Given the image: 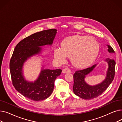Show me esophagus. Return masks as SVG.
Returning <instances> with one entry per match:
<instances>
[{"mask_svg": "<svg viewBox=\"0 0 122 122\" xmlns=\"http://www.w3.org/2000/svg\"><path fill=\"white\" fill-rule=\"evenodd\" d=\"M62 73L64 74L71 73V70H70L69 68H65L62 70Z\"/></svg>", "mask_w": 122, "mask_h": 122, "instance_id": "34e87169", "label": "esophagus"}]
</instances>
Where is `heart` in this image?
I'll return each mask as SVG.
<instances>
[{"label": "heart", "instance_id": "1", "mask_svg": "<svg viewBox=\"0 0 122 122\" xmlns=\"http://www.w3.org/2000/svg\"><path fill=\"white\" fill-rule=\"evenodd\" d=\"M99 51V44L94 38L76 35L64 38L61 43V48L54 49L53 56L55 61L61 64L65 63L67 57H70L74 66L83 68L94 62Z\"/></svg>", "mask_w": 122, "mask_h": 122}]
</instances>
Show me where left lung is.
Instances as JSON below:
<instances>
[{
    "label": "left lung",
    "mask_w": 122,
    "mask_h": 122,
    "mask_svg": "<svg viewBox=\"0 0 122 122\" xmlns=\"http://www.w3.org/2000/svg\"><path fill=\"white\" fill-rule=\"evenodd\" d=\"M108 51L110 53H114L115 51L109 45H107ZM104 61L108 64L105 79L100 83L94 86L88 84L85 79L86 76L91 73L97 64L91 68L76 71L74 74L73 92L78 97L84 99H92L98 97L103 93L112 82L114 76L116 63L114 59L107 58Z\"/></svg>",
    "instance_id": "1"
}]
</instances>
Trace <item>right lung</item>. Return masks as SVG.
Returning <instances> with one entry per match:
<instances>
[{
  "label": "right lung",
  "instance_id": "right-lung-1",
  "mask_svg": "<svg viewBox=\"0 0 122 122\" xmlns=\"http://www.w3.org/2000/svg\"><path fill=\"white\" fill-rule=\"evenodd\" d=\"M57 31L56 29H50L31 35L18 43L13 53L10 61L13 85L19 93L32 100L41 101L49 97L53 92L55 80L62 70L45 68L42 63L37 79L30 81L24 75V64L32 57L43 56L42 46H52Z\"/></svg>",
  "mask_w": 122,
  "mask_h": 122
}]
</instances>
